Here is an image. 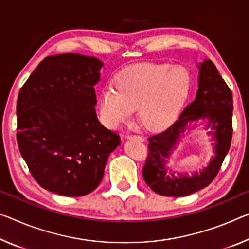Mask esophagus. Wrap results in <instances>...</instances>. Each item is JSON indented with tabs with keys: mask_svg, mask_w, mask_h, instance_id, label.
<instances>
[{
	"mask_svg": "<svg viewBox=\"0 0 249 249\" xmlns=\"http://www.w3.org/2000/svg\"><path fill=\"white\" fill-rule=\"evenodd\" d=\"M128 139L129 140H137V141H144L143 137L141 135H136V134H131V135H128Z\"/></svg>",
	"mask_w": 249,
	"mask_h": 249,
	"instance_id": "obj_1",
	"label": "esophagus"
}]
</instances>
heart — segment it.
I'll list each match as a JSON object with an SVG mask.
<instances>
[{
    "mask_svg": "<svg viewBox=\"0 0 249 249\" xmlns=\"http://www.w3.org/2000/svg\"><path fill=\"white\" fill-rule=\"evenodd\" d=\"M189 89L191 75L183 66L135 65L118 75L115 89L102 92V117L110 127H117L140 108L141 121L146 127L163 128L178 115Z\"/></svg>",
    "mask_w": 249,
    "mask_h": 249,
    "instance_id": "heart-1",
    "label": "heart"
}]
</instances>
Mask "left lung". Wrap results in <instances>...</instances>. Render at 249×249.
Masks as SVG:
<instances>
[{
  "instance_id": "8db88e82",
  "label": "left lung",
  "mask_w": 249,
  "mask_h": 249,
  "mask_svg": "<svg viewBox=\"0 0 249 249\" xmlns=\"http://www.w3.org/2000/svg\"><path fill=\"white\" fill-rule=\"evenodd\" d=\"M198 90L196 98L189 103L179 117L165 131L148 137V153L143 167L145 183L157 194L181 197L193 194L208 186L218 174L225 156L230 151L232 136V94L212 61H205L199 66ZM207 117L213 129L215 156L210 165L193 177L168 173L164 165L166 157L180 131L189 121ZM212 134V132H210Z\"/></svg>"
}]
</instances>
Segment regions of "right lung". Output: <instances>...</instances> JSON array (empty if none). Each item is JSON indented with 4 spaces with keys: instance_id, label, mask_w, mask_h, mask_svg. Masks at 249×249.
Returning a JSON list of instances; mask_svg holds the SVG:
<instances>
[{
    "instance_id": "right-lung-1",
    "label": "right lung",
    "mask_w": 249,
    "mask_h": 249,
    "mask_svg": "<svg viewBox=\"0 0 249 249\" xmlns=\"http://www.w3.org/2000/svg\"><path fill=\"white\" fill-rule=\"evenodd\" d=\"M103 65L73 53L43 60L19 89L18 149L39 186L77 197L100 185L108 155L121 143L97 120L94 85Z\"/></svg>"
}]
</instances>
